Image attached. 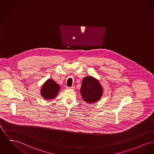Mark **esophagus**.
Masks as SVG:
<instances>
[{
  "mask_svg": "<svg viewBox=\"0 0 154 154\" xmlns=\"http://www.w3.org/2000/svg\"><path fill=\"white\" fill-rule=\"evenodd\" d=\"M66 88H67V89H69V90H74V87L73 86H72V87H67Z\"/></svg>",
  "mask_w": 154,
  "mask_h": 154,
  "instance_id": "esophagus-1",
  "label": "esophagus"
}]
</instances>
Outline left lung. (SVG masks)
I'll return each instance as SVG.
<instances>
[{
  "mask_svg": "<svg viewBox=\"0 0 154 154\" xmlns=\"http://www.w3.org/2000/svg\"><path fill=\"white\" fill-rule=\"evenodd\" d=\"M80 94L85 102L92 103L100 99L103 94V88L97 79L88 76L82 80Z\"/></svg>",
  "mask_w": 154,
  "mask_h": 154,
  "instance_id": "obj_1",
  "label": "left lung"
}]
</instances>
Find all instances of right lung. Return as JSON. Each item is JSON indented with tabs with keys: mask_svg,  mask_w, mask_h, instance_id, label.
<instances>
[{
	"mask_svg": "<svg viewBox=\"0 0 154 154\" xmlns=\"http://www.w3.org/2000/svg\"><path fill=\"white\" fill-rule=\"evenodd\" d=\"M60 88L59 84L52 79H49L42 86L41 95L45 100H53L57 96Z\"/></svg>",
	"mask_w": 154,
	"mask_h": 154,
	"instance_id": "right-lung-1",
	"label": "right lung"
}]
</instances>
